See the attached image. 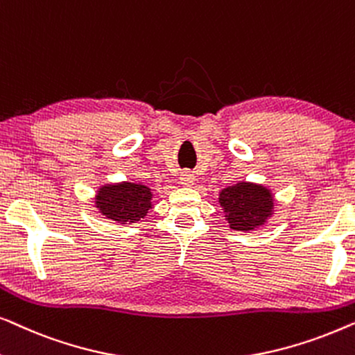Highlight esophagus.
Instances as JSON below:
<instances>
[{
	"label": "esophagus",
	"mask_w": 355,
	"mask_h": 355,
	"mask_svg": "<svg viewBox=\"0 0 355 355\" xmlns=\"http://www.w3.org/2000/svg\"><path fill=\"white\" fill-rule=\"evenodd\" d=\"M179 181H181L182 186H192L196 182V178H193L191 171H182L181 176H179Z\"/></svg>",
	"instance_id": "34e87169"
}]
</instances>
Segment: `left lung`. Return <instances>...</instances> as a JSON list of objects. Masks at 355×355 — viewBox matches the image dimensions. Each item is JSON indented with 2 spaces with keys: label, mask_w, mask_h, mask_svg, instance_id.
Segmentation results:
<instances>
[{
  "label": "left lung",
  "mask_w": 355,
  "mask_h": 355,
  "mask_svg": "<svg viewBox=\"0 0 355 355\" xmlns=\"http://www.w3.org/2000/svg\"><path fill=\"white\" fill-rule=\"evenodd\" d=\"M220 203L232 230L250 231L263 225L273 211V197L268 189L239 182L221 191Z\"/></svg>",
  "instance_id": "left-lung-1"
}]
</instances>
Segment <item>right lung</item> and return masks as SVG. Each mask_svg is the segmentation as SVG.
<instances>
[{"instance_id": "obj_1", "label": "right lung", "mask_w": 355, "mask_h": 355, "mask_svg": "<svg viewBox=\"0 0 355 355\" xmlns=\"http://www.w3.org/2000/svg\"><path fill=\"white\" fill-rule=\"evenodd\" d=\"M152 192L147 186L134 182L110 184L101 187L96 196V208L110 220L125 223L140 221L152 208Z\"/></svg>"}]
</instances>
